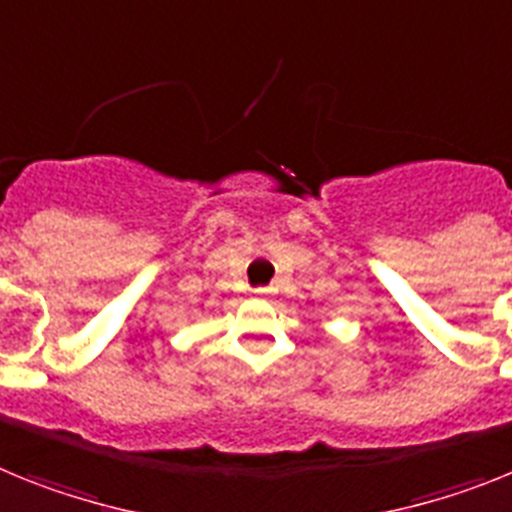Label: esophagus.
<instances>
[{"label":"esophagus","mask_w":512,"mask_h":512,"mask_svg":"<svg viewBox=\"0 0 512 512\" xmlns=\"http://www.w3.org/2000/svg\"><path fill=\"white\" fill-rule=\"evenodd\" d=\"M257 296H270V293H273V288H257Z\"/></svg>","instance_id":"obj_1"}]
</instances>
